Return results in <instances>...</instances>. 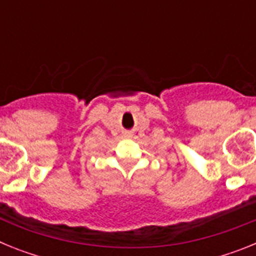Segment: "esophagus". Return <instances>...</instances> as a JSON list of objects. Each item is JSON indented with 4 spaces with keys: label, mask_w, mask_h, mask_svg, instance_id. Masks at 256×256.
<instances>
[{
    "label": "esophagus",
    "mask_w": 256,
    "mask_h": 256,
    "mask_svg": "<svg viewBox=\"0 0 256 256\" xmlns=\"http://www.w3.org/2000/svg\"><path fill=\"white\" fill-rule=\"evenodd\" d=\"M126 137H130V134H126Z\"/></svg>",
    "instance_id": "34e87169"
}]
</instances>
